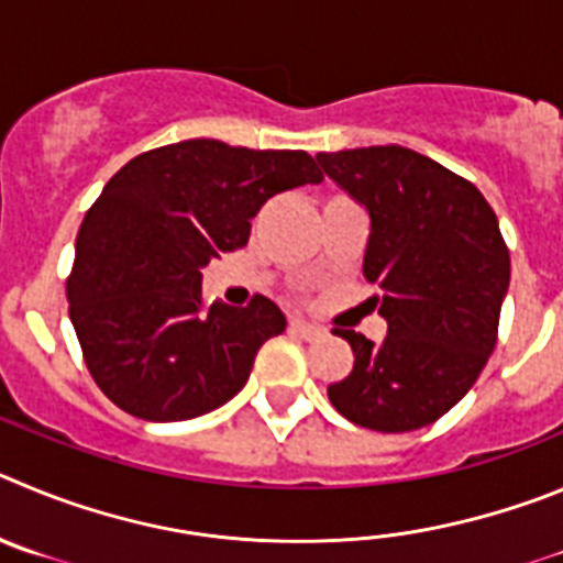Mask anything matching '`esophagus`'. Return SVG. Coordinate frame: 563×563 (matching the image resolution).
Wrapping results in <instances>:
<instances>
[{"instance_id":"1","label":"esophagus","mask_w":563,"mask_h":563,"mask_svg":"<svg viewBox=\"0 0 563 563\" xmlns=\"http://www.w3.org/2000/svg\"><path fill=\"white\" fill-rule=\"evenodd\" d=\"M288 331L297 333V336L302 339H317L325 333L319 325H313V322H306V319H291V322H288Z\"/></svg>"}]
</instances>
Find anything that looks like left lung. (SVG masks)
<instances>
[{
  "instance_id": "left-lung-1",
  "label": "left lung",
  "mask_w": 563,
  "mask_h": 563,
  "mask_svg": "<svg viewBox=\"0 0 563 563\" xmlns=\"http://www.w3.org/2000/svg\"><path fill=\"white\" fill-rule=\"evenodd\" d=\"M325 176L367 210L362 272L382 288L384 342L333 331L353 347L351 376L328 387L339 415L376 432L429 427L474 387L494 353L510 255L477 187L401 148L317 154Z\"/></svg>"
}]
</instances>
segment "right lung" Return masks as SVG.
<instances>
[{
  "mask_svg": "<svg viewBox=\"0 0 563 563\" xmlns=\"http://www.w3.org/2000/svg\"><path fill=\"white\" fill-rule=\"evenodd\" d=\"M306 151L185 140L134 156L106 181L75 241L69 319L86 367L134 418L187 420L244 389L286 317L257 294L246 308L201 302V269L246 246L272 196L319 185Z\"/></svg>",
  "mask_w": 563,
  "mask_h": 563,
  "instance_id": "add662e5",
  "label": "right lung"
}]
</instances>
